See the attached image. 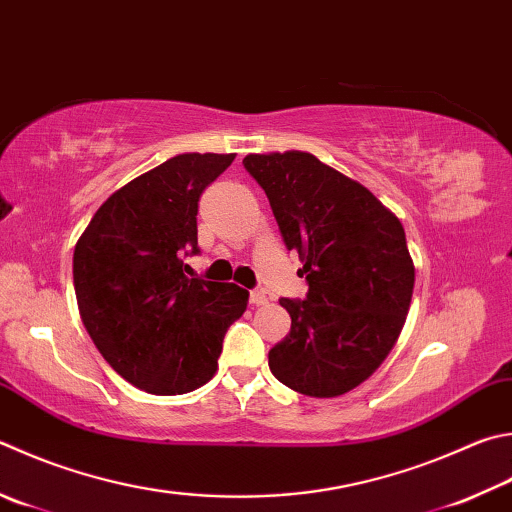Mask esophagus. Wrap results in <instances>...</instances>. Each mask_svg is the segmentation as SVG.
<instances>
[{"label": "esophagus", "instance_id": "34e87169", "mask_svg": "<svg viewBox=\"0 0 512 512\" xmlns=\"http://www.w3.org/2000/svg\"><path fill=\"white\" fill-rule=\"evenodd\" d=\"M250 304L253 306H264V304H268V297H266V293L264 291H250Z\"/></svg>", "mask_w": 512, "mask_h": 512}]
</instances>
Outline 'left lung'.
Here are the masks:
<instances>
[{
    "instance_id": "obj_1",
    "label": "left lung",
    "mask_w": 512,
    "mask_h": 512,
    "mask_svg": "<svg viewBox=\"0 0 512 512\" xmlns=\"http://www.w3.org/2000/svg\"><path fill=\"white\" fill-rule=\"evenodd\" d=\"M244 167L309 284L304 300H280L291 331L268 351V367L304 396L347 394L387 358L410 311L414 264L401 221L309 152L248 154Z\"/></svg>"
}]
</instances>
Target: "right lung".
Here are the masks:
<instances>
[{"label":"right lung","mask_w":512,"mask_h":512,"mask_svg":"<svg viewBox=\"0 0 512 512\" xmlns=\"http://www.w3.org/2000/svg\"><path fill=\"white\" fill-rule=\"evenodd\" d=\"M235 154H179L136 176L96 210L73 250L85 329L114 371L156 396L188 394L215 376L248 291L183 273L197 255L203 190Z\"/></svg>","instance_id":"add662e5"}]
</instances>
